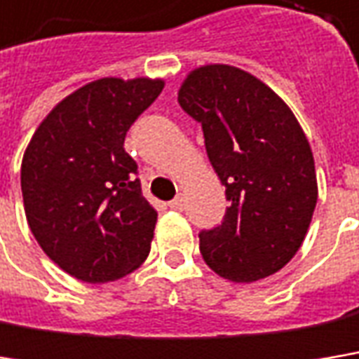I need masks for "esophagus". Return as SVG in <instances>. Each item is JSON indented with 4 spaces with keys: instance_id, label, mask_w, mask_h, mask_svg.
Segmentation results:
<instances>
[{
    "instance_id": "1",
    "label": "esophagus",
    "mask_w": 359,
    "mask_h": 359,
    "mask_svg": "<svg viewBox=\"0 0 359 359\" xmlns=\"http://www.w3.org/2000/svg\"><path fill=\"white\" fill-rule=\"evenodd\" d=\"M168 207L175 209V211H182V209H184V199H182V197H177V199H172L168 203Z\"/></svg>"
}]
</instances>
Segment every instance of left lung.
I'll return each instance as SVG.
<instances>
[{"mask_svg":"<svg viewBox=\"0 0 359 359\" xmlns=\"http://www.w3.org/2000/svg\"><path fill=\"white\" fill-rule=\"evenodd\" d=\"M179 103L201 123L229 201L222 225L199 233L203 260L233 283L278 272L301 248L317 205L315 160L303 128L260 79L227 65L195 69Z\"/></svg>","mask_w":359,"mask_h":359,"instance_id":"1","label":"left lung"}]
</instances>
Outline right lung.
I'll return each instance as SVG.
<instances>
[{"instance_id":"add662e5","label":"right lung","mask_w":359,"mask_h":359,"mask_svg":"<svg viewBox=\"0 0 359 359\" xmlns=\"http://www.w3.org/2000/svg\"><path fill=\"white\" fill-rule=\"evenodd\" d=\"M162 87L160 79L93 81L62 99L26 148L28 225L44 254L83 283L117 280L148 258L158 213L123 142Z\"/></svg>"}]
</instances>
